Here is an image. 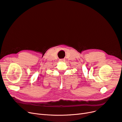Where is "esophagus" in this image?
Instances as JSON below:
<instances>
[{
    "instance_id": "obj_1",
    "label": "esophagus",
    "mask_w": 122,
    "mask_h": 122,
    "mask_svg": "<svg viewBox=\"0 0 122 122\" xmlns=\"http://www.w3.org/2000/svg\"><path fill=\"white\" fill-rule=\"evenodd\" d=\"M65 61V59H60V61Z\"/></svg>"
}]
</instances>
